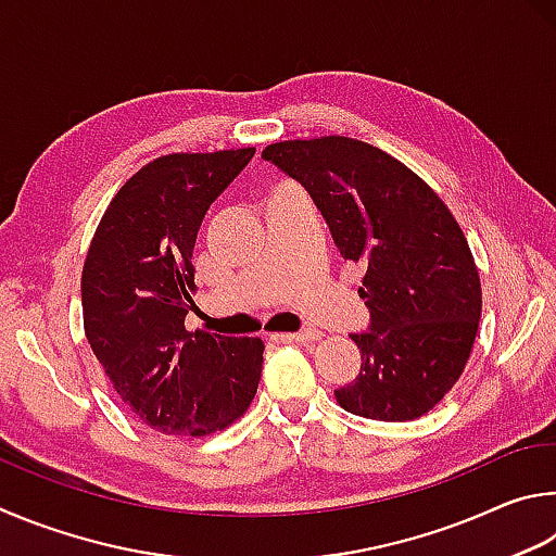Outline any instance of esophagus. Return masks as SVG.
<instances>
[{
    "label": "esophagus",
    "mask_w": 556,
    "mask_h": 556,
    "mask_svg": "<svg viewBox=\"0 0 556 556\" xmlns=\"http://www.w3.org/2000/svg\"><path fill=\"white\" fill-rule=\"evenodd\" d=\"M323 334L317 332V329H300V332H288V334H278V339H283V342H315Z\"/></svg>",
    "instance_id": "esophagus-1"
}]
</instances>
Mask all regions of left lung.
<instances>
[{"instance_id": "obj_1", "label": "left lung", "mask_w": 556, "mask_h": 556, "mask_svg": "<svg viewBox=\"0 0 556 556\" xmlns=\"http://www.w3.org/2000/svg\"><path fill=\"white\" fill-rule=\"evenodd\" d=\"M303 185L342 256L366 268L368 327L352 334L362 371L337 403L368 420H415L469 362L481 280L464 231L425 180L386 151L346 136L270 143L261 153Z\"/></svg>"}]
</instances>
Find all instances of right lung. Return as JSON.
Wrapping results in <instances>:
<instances>
[{"label":"right lung","instance_id":"right-lung-1","mask_svg":"<svg viewBox=\"0 0 556 556\" xmlns=\"http://www.w3.org/2000/svg\"><path fill=\"white\" fill-rule=\"evenodd\" d=\"M253 153H173L143 165L114 194L87 251L85 337L122 403L155 432L224 430L256 395L261 339L185 329L198 309V229Z\"/></svg>","mask_w":556,"mask_h":556}]
</instances>
